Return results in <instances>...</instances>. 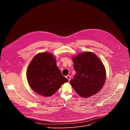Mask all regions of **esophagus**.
Returning <instances> with one entry per match:
<instances>
[{
	"instance_id": "esophagus-1",
	"label": "esophagus",
	"mask_w": 130,
	"mask_h": 130,
	"mask_svg": "<svg viewBox=\"0 0 130 130\" xmlns=\"http://www.w3.org/2000/svg\"><path fill=\"white\" fill-rule=\"evenodd\" d=\"M66 78L68 79V81H70V79H71V77L70 76H67L66 77Z\"/></svg>"
}]
</instances>
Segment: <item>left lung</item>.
Returning <instances> with one entry per match:
<instances>
[{
  "label": "left lung",
  "instance_id": "left-lung-1",
  "mask_svg": "<svg viewBox=\"0 0 130 130\" xmlns=\"http://www.w3.org/2000/svg\"><path fill=\"white\" fill-rule=\"evenodd\" d=\"M73 68L76 71L70 83L77 93L82 98H88L98 92L103 86L105 68L96 54L84 52L73 57Z\"/></svg>",
  "mask_w": 130,
  "mask_h": 130
}]
</instances>
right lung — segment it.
Masks as SVG:
<instances>
[{
  "label": "right lung",
  "mask_w": 130,
  "mask_h": 130,
  "mask_svg": "<svg viewBox=\"0 0 130 130\" xmlns=\"http://www.w3.org/2000/svg\"><path fill=\"white\" fill-rule=\"evenodd\" d=\"M27 78L31 89L44 97L53 95L62 84L68 81L57 67L55 58L46 52L33 58L27 69Z\"/></svg>",
  "instance_id": "add662e5"
}]
</instances>
